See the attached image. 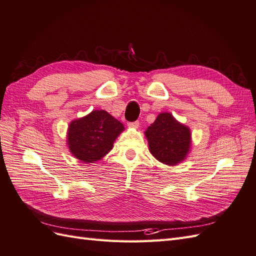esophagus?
I'll list each match as a JSON object with an SVG mask.
<instances>
[{
	"label": "esophagus",
	"mask_w": 256,
	"mask_h": 256,
	"mask_svg": "<svg viewBox=\"0 0 256 256\" xmlns=\"http://www.w3.org/2000/svg\"><path fill=\"white\" fill-rule=\"evenodd\" d=\"M138 126H140V122H138V120H136V122H129V124H128V127H129V128L136 129Z\"/></svg>",
	"instance_id": "34e87169"
}]
</instances>
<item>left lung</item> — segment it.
Returning <instances> with one entry per match:
<instances>
[{"label": "left lung", "instance_id": "8db88e82", "mask_svg": "<svg viewBox=\"0 0 256 256\" xmlns=\"http://www.w3.org/2000/svg\"><path fill=\"white\" fill-rule=\"evenodd\" d=\"M150 154L161 164L173 166L187 158L192 145L191 130L168 112L160 113L144 132Z\"/></svg>", "mask_w": 256, "mask_h": 256}]
</instances>
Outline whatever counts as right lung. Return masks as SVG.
I'll return each instance as SVG.
<instances>
[{
    "instance_id": "add662e5",
    "label": "right lung",
    "mask_w": 256,
    "mask_h": 256,
    "mask_svg": "<svg viewBox=\"0 0 256 256\" xmlns=\"http://www.w3.org/2000/svg\"><path fill=\"white\" fill-rule=\"evenodd\" d=\"M124 130L122 124L111 114L104 110H94L70 122L67 146L74 158L84 164H95L109 154Z\"/></svg>"
}]
</instances>
